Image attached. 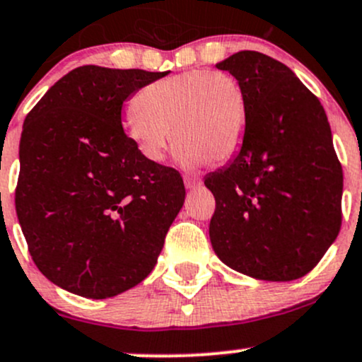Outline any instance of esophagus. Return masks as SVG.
Returning <instances> with one entry per match:
<instances>
[{
	"label": "esophagus",
	"mask_w": 362,
	"mask_h": 362,
	"mask_svg": "<svg viewBox=\"0 0 362 362\" xmlns=\"http://www.w3.org/2000/svg\"><path fill=\"white\" fill-rule=\"evenodd\" d=\"M200 182H202L200 177L193 176V174H192V176H189V174H188V176H185V186H186V189H195L197 186L200 185Z\"/></svg>",
	"instance_id": "obj_1"
}]
</instances>
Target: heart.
Listing matches in <instances>:
<instances>
[{
	"mask_svg": "<svg viewBox=\"0 0 362 362\" xmlns=\"http://www.w3.org/2000/svg\"><path fill=\"white\" fill-rule=\"evenodd\" d=\"M124 119L126 133L151 162L164 160L170 133L177 162L197 167L226 162L242 148L248 100L236 77L219 71H188L148 84Z\"/></svg>",
	"mask_w": 362,
	"mask_h": 362,
	"instance_id": "1",
	"label": "heart"
}]
</instances>
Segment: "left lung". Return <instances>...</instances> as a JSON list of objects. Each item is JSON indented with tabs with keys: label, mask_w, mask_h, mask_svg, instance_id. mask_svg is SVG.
<instances>
[{
	"label": "left lung",
	"mask_w": 362,
	"mask_h": 362,
	"mask_svg": "<svg viewBox=\"0 0 362 362\" xmlns=\"http://www.w3.org/2000/svg\"><path fill=\"white\" fill-rule=\"evenodd\" d=\"M242 83L247 131L238 153L205 177L216 198L217 257L264 281L305 276L337 240L341 165L320 100L286 65L238 52L216 65Z\"/></svg>",
	"instance_id": "1"
}]
</instances>
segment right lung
<instances>
[{
	"label": "right lung",
	"instance_id": "right-lung-1",
	"mask_svg": "<svg viewBox=\"0 0 362 362\" xmlns=\"http://www.w3.org/2000/svg\"><path fill=\"white\" fill-rule=\"evenodd\" d=\"M167 72L77 67L22 127L15 209L34 264L60 288L108 298L151 273L185 204L180 173L141 155L122 107Z\"/></svg>",
	"mask_w": 362,
	"mask_h": 362
}]
</instances>
